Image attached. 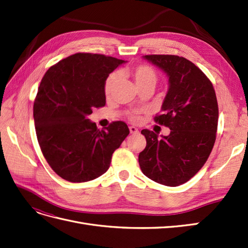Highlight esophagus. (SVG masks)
I'll return each mask as SVG.
<instances>
[{"label": "esophagus", "instance_id": "obj_1", "mask_svg": "<svg viewBox=\"0 0 248 248\" xmlns=\"http://www.w3.org/2000/svg\"><path fill=\"white\" fill-rule=\"evenodd\" d=\"M129 131H130L131 134H137V133H139V129L137 128V127H134V126H130V127H129Z\"/></svg>", "mask_w": 248, "mask_h": 248}]
</instances>
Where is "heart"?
Here are the masks:
<instances>
[{
  "instance_id": "heart-1",
  "label": "heart",
  "mask_w": 248,
  "mask_h": 248,
  "mask_svg": "<svg viewBox=\"0 0 248 248\" xmlns=\"http://www.w3.org/2000/svg\"><path fill=\"white\" fill-rule=\"evenodd\" d=\"M130 74L138 88L148 84H153V85L156 84L157 74L154 71V69L151 68L150 66L140 65L136 67V68H133L130 71ZM118 80H119V73L114 72L109 74L106 82H104V93H106L107 96H109L112 93V91H114ZM130 118L132 120H138L137 114H131Z\"/></svg>"
}]
</instances>
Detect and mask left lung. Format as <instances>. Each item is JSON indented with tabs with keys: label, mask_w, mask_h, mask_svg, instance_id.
<instances>
[{
	"label": "left lung",
	"mask_w": 248,
	"mask_h": 248,
	"mask_svg": "<svg viewBox=\"0 0 248 248\" xmlns=\"http://www.w3.org/2000/svg\"><path fill=\"white\" fill-rule=\"evenodd\" d=\"M142 58L169 78L161 112L155 121L169 127L170 132L158 138L151 130H141L147 146L139 155V163L149 179L175 187L196 175L212 151L218 123L215 91L204 72L183 57Z\"/></svg>",
	"instance_id": "8db88e82"
}]
</instances>
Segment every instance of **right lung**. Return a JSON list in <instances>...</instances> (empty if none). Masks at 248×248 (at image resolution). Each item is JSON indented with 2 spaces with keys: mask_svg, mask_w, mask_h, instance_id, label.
Here are the masks:
<instances>
[{
  "mask_svg": "<svg viewBox=\"0 0 248 248\" xmlns=\"http://www.w3.org/2000/svg\"><path fill=\"white\" fill-rule=\"evenodd\" d=\"M125 63L103 55L76 54L44 74L34 102L37 139L44 158L66 181H91L106 172L129 134L122 121L99 130L88 116L106 106L104 82Z\"/></svg>",
  "mask_w": 248,
  "mask_h": 248,
  "instance_id": "right-lung-1",
  "label": "right lung"
}]
</instances>
